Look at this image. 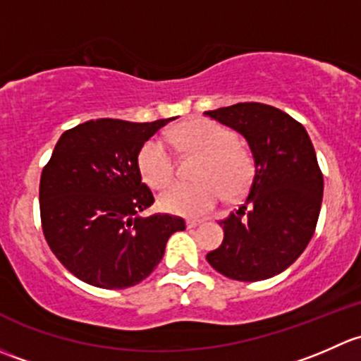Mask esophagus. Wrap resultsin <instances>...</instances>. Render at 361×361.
Wrapping results in <instances>:
<instances>
[{
    "mask_svg": "<svg viewBox=\"0 0 361 361\" xmlns=\"http://www.w3.org/2000/svg\"><path fill=\"white\" fill-rule=\"evenodd\" d=\"M200 224H202V221H196V219H188V221H185V226H188L189 229L196 228V226H200Z\"/></svg>",
    "mask_w": 361,
    "mask_h": 361,
    "instance_id": "obj_1",
    "label": "esophagus"
}]
</instances>
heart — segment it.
Masks as SVG:
<instances>
[{
	"label": "heart",
	"mask_w": 361,
	"mask_h": 361,
	"mask_svg": "<svg viewBox=\"0 0 361 361\" xmlns=\"http://www.w3.org/2000/svg\"><path fill=\"white\" fill-rule=\"evenodd\" d=\"M170 142L184 154L202 156L196 184L176 182L159 192V205L170 214L200 217L219 203L222 195H243L254 177V159L236 135L210 120L182 123L170 133ZM139 170L151 188H163L176 173V161L161 139H151L139 153Z\"/></svg>",
	"instance_id": "b5f03b06"
}]
</instances>
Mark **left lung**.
I'll return each instance as SVG.
<instances>
[{
    "label": "left lung",
    "mask_w": 361,
    "mask_h": 361,
    "mask_svg": "<svg viewBox=\"0 0 361 361\" xmlns=\"http://www.w3.org/2000/svg\"><path fill=\"white\" fill-rule=\"evenodd\" d=\"M205 116L245 137L254 179L236 214L221 221L224 240L207 261L224 276L261 281L297 261L314 235L323 176L306 128L283 111L240 102Z\"/></svg>",
    "instance_id": "left-lung-1"
}]
</instances>
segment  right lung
Listing matches in <instances>:
<instances>
[{"label":"right lung","instance_id":"right-lung-1","mask_svg":"<svg viewBox=\"0 0 361 361\" xmlns=\"http://www.w3.org/2000/svg\"><path fill=\"white\" fill-rule=\"evenodd\" d=\"M176 118L153 123L90 120L61 135L39 180L43 235L66 269L99 288H126L149 276L184 219L140 212L153 205L139 153Z\"/></svg>","mask_w":361,"mask_h":361}]
</instances>
